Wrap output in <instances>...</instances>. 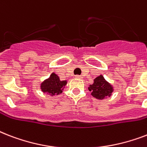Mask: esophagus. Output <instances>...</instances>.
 <instances>
[{
    "label": "esophagus",
    "mask_w": 147,
    "mask_h": 147,
    "mask_svg": "<svg viewBox=\"0 0 147 147\" xmlns=\"http://www.w3.org/2000/svg\"><path fill=\"white\" fill-rule=\"evenodd\" d=\"M76 78H82V76H76Z\"/></svg>",
    "instance_id": "esophagus-1"
}]
</instances>
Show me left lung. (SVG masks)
Listing matches in <instances>:
<instances>
[{"instance_id": "1", "label": "left lung", "mask_w": 147, "mask_h": 147, "mask_svg": "<svg viewBox=\"0 0 147 147\" xmlns=\"http://www.w3.org/2000/svg\"><path fill=\"white\" fill-rule=\"evenodd\" d=\"M88 90L92 92L91 94L94 98L103 100L107 97H110L114 92V87L111 84L105 80L102 75L98 76L94 79V83L90 85Z\"/></svg>"}]
</instances>
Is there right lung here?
<instances>
[{
  "label": "right lung",
  "instance_id": "obj_1",
  "mask_svg": "<svg viewBox=\"0 0 147 147\" xmlns=\"http://www.w3.org/2000/svg\"><path fill=\"white\" fill-rule=\"evenodd\" d=\"M67 81H61L59 77L53 72L49 78L44 80L40 85V88L43 93H47L51 96L60 94L66 85Z\"/></svg>",
  "mask_w": 147,
  "mask_h": 147
}]
</instances>
